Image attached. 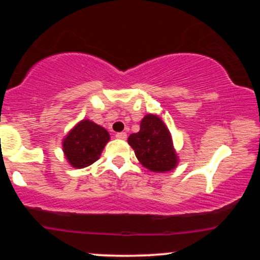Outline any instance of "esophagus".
Returning a JSON list of instances; mask_svg holds the SVG:
<instances>
[{"label": "esophagus", "instance_id": "1", "mask_svg": "<svg viewBox=\"0 0 260 260\" xmlns=\"http://www.w3.org/2000/svg\"><path fill=\"white\" fill-rule=\"evenodd\" d=\"M116 138H118V139H126L127 138V133L126 132H120V133H117L116 134Z\"/></svg>", "mask_w": 260, "mask_h": 260}]
</instances>
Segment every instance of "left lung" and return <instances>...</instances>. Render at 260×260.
Masks as SVG:
<instances>
[{
	"instance_id": "8db88e82",
	"label": "left lung",
	"mask_w": 260,
	"mask_h": 260,
	"mask_svg": "<svg viewBox=\"0 0 260 260\" xmlns=\"http://www.w3.org/2000/svg\"><path fill=\"white\" fill-rule=\"evenodd\" d=\"M128 144L134 149L140 164L150 171L166 172L177 165L171 134L157 116H145L139 132L128 137Z\"/></svg>"
}]
</instances>
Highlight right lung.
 Returning <instances> with one entry per match:
<instances>
[{
  "label": "right lung",
  "mask_w": 260,
  "mask_h": 260,
  "mask_svg": "<svg viewBox=\"0 0 260 260\" xmlns=\"http://www.w3.org/2000/svg\"><path fill=\"white\" fill-rule=\"evenodd\" d=\"M109 139L110 134L105 128L83 120L63 140L64 155L73 168H86L99 159Z\"/></svg>",
  "instance_id": "obj_1"
}]
</instances>
